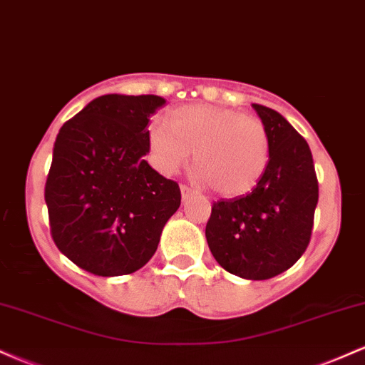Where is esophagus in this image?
I'll return each instance as SVG.
<instances>
[{
  "label": "esophagus",
  "mask_w": 365,
  "mask_h": 365,
  "mask_svg": "<svg viewBox=\"0 0 365 365\" xmlns=\"http://www.w3.org/2000/svg\"><path fill=\"white\" fill-rule=\"evenodd\" d=\"M180 190H182V197H183V200H187L188 197H192L195 194V190L192 187H188V185H182L180 187Z\"/></svg>",
  "instance_id": "34e87169"
}]
</instances>
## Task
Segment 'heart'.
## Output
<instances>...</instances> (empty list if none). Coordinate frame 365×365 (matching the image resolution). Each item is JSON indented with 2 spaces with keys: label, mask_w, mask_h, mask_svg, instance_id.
Here are the masks:
<instances>
[{
  "label": "heart",
  "mask_w": 365,
  "mask_h": 365,
  "mask_svg": "<svg viewBox=\"0 0 365 365\" xmlns=\"http://www.w3.org/2000/svg\"><path fill=\"white\" fill-rule=\"evenodd\" d=\"M170 126L148 132L153 161L163 173L182 168L194 153V177L225 197L249 194L269 163V135L255 116L209 104L171 111Z\"/></svg>",
  "instance_id": "1"
}]
</instances>
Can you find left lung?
<instances>
[{
    "mask_svg": "<svg viewBox=\"0 0 365 365\" xmlns=\"http://www.w3.org/2000/svg\"><path fill=\"white\" fill-rule=\"evenodd\" d=\"M269 135V163L252 192L212 204L207 245L223 269L269 279L300 259L319 199L309 144L271 108L252 104Z\"/></svg>",
    "mask_w": 365,
    "mask_h": 365,
    "instance_id": "left-lung-1",
    "label": "left lung"
}]
</instances>
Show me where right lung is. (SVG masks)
<instances>
[{
  "mask_svg": "<svg viewBox=\"0 0 365 365\" xmlns=\"http://www.w3.org/2000/svg\"><path fill=\"white\" fill-rule=\"evenodd\" d=\"M159 96L106 94L56 135L44 199L54 244L98 276L135 273L156 252L180 187L149 166L148 123Z\"/></svg>",
  "mask_w": 365,
  "mask_h": 365,
  "instance_id": "obj_1",
  "label": "right lung"
}]
</instances>
